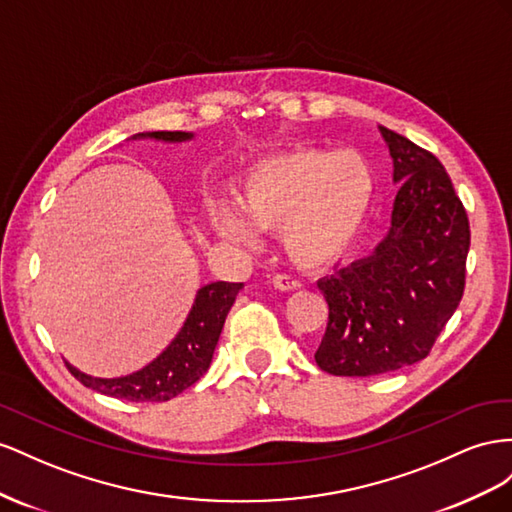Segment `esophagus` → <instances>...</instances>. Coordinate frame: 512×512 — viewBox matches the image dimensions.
Wrapping results in <instances>:
<instances>
[{
    "label": "esophagus",
    "mask_w": 512,
    "mask_h": 512,
    "mask_svg": "<svg viewBox=\"0 0 512 512\" xmlns=\"http://www.w3.org/2000/svg\"><path fill=\"white\" fill-rule=\"evenodd\" d=\"M272 285H274L276 289H279V291H294V289H298V287H300V283H298V281L289 279V276H285V274L274 276V279H272Z\"/></svg>",
    "instance_id": "1"
}]
</instances>
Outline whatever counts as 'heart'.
I'll use <instances>...</instances> for the list:
<instances>
[{
	"instance_id": "b5f03b06",
	"label": "heart",
	"mask_w": 512,
	"mask_h": 512,
	"mask_svg": "<svg viewBox=\"0 0 512 512\" xmlns=\"http://www.w3.org/2000/svg\"><path fill=\"white\" fill-rule=\"evenodd\" d=\"M373 195L375 175L362 154L298 145L248 167L236 203L208 199L206 218L218 238L242 246L257 244V229L279 231L291 264L319 270L349 251Z\"/></svg>"
}]
</instances>
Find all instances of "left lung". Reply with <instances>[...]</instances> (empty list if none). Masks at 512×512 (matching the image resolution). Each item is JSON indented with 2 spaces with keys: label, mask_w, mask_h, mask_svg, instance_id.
I'll use <instances>...</instances> for the list:
<instances>
[{
  "label": "left lung",
  "mask_w": 512,
  "mask_h": 512,
  "mask_svg": "<svg viewBox=\"0 0 512 512\" xmlns=\"http://www.w3.org/2000/svg\"><path fill=\"white\" fill-rule=\"evenodd\" d=\"M399 184L390 227L373 253L317 281L328 326L321 371L371 377L427 358L465 287L470 221L431 152L379 126Z\"/></svg>",
  "instance_id": "obj_1"
}]
</instances>
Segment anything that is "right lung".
<instances>
[{
  "instance_id": "add662e5",
  "label": "right lung",
  "mask_w": 512,
  "mask_h": 512,
  "mask_svg": "<svg viewBox=\"0 0 512 512\" xmlns=\"http://www.w3.org/2000/svg\"><path fill=\"white\" fill-rule=\"evenodd\" d=\"M193 137V133H182V130H154V133H139L130 139L182 143L191 141ZM242 287V283L225 281L203 285L197 291L180 332L150 364H145L143 369L135 373L122 377H94L68 362L66 367L83 386L107 394V397L135 403H163L178 397L180 392L191 388L208 371L227 313Z\"/></svg>"
}]
</instances>
